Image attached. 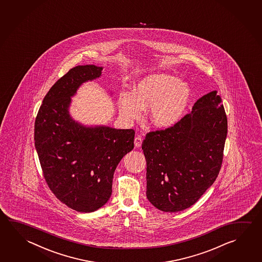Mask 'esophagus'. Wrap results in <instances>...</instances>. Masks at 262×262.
<instances>
[{"label":"esophagus","mask_w":262,"mask_h":262,"mask_svg":"<svg viewBox=\"0 0 262 262\" xmlns=\"http://www.w3.org/2000/svg\"><path fill=\"white\" fill-rule=\"evenodd\" d=\"M142 138L141 135H137L135 139H134V144H135V147H140L142 145Z\"/></svg>","instance_id":"esophagus-1"}]
</instances>
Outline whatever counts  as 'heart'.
<instances>
[{"instance_id":"heart-1","label":"heart","mask_w":262,"mask_h":262,"mask_svg":"<svg viewBox=\"0 0 262 262\" xmlns=\"http://www.w3.org/2000/svg\"><path fill=\"white\" fill-rule=\"evenodd\" d=\"M191 100L188 83L166 74H152L139 81L133 94L120 93L118 106L127 120H139L148 107V118L157 128L173 127L182 120Z\"/></svg>"}]
</instances>
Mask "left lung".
<instances>
[{"instance_id": "1", "label": "left lung", "mask_w": 262, "mask_h": 262, "mask_svg": "<svg viewBox=\"0 0 262 262\" xmlns=\"http://www.w3.org/2000/svg\"><path fill=\"white\" fill-rule=\"evenodd\" d=\"M226 135L227 118L216 91L198 99L173 127L147 133L142 149L149 202L168 212L192 206L220 172Z\"/></svg>"}]
</instances>
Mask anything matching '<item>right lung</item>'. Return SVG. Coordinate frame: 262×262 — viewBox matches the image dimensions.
Returning a JSON list of instances; mask_svg holds the SVG:
<instances>
[{
    "mask_svg": "<svg viewBox=\"0 0 262 262\" xmlns=\"http://www.w3.org/2000/svg\"><path fill=\"white\" fill-rule=\"evenodd\" d=\"M102 70L95 65L70 70L45 96L35 121L44 179L58 200L79 212L106 204L116 167L134 147V129L86 127L70 116L71 97L82 83L100 77Z\"/></svg>",
    "mask_w": 262,
    "mask_h": 262,
    "instance_id": "1",
    "label": "right lung"
}]
</instances>
